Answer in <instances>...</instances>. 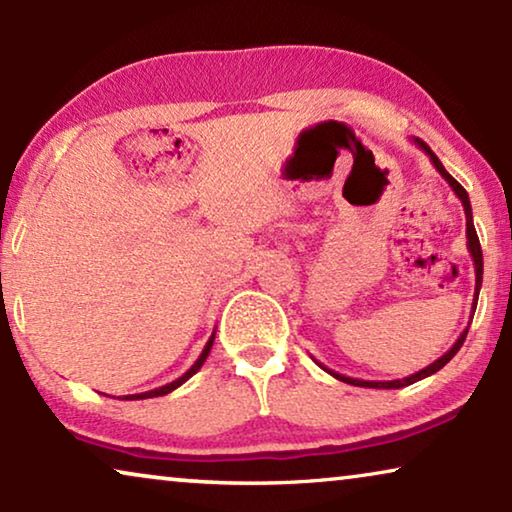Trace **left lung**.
<instances>
[{
	"mask_svg": "<svg viewBox=\"0 0 512 512\" xmlns=\"http://www.w3.org/2000/svg\"><path fill=\"white\" fill-rule=\"evenodd\" d=\"M414 145H417L419 149H424V154H428V159H431V163L435 166V170H438V173L445 177L447 180V185L454 189V194L459 196V201H461V206H463V213H466V245H468V252H470V257H473V264H475V295H473V306H470V320H473V313H475V306H478V297H480V288H482V248H480V238H478V234H475V224H473V208H470V199H468V194H466V189H463L459 182L454 180L452 175L447 173L445 170V166H442V161L438 159V156H435L433 152H431V147L426 145V142H421L419 138H414L412 140ZM468 327H470V323L466 325V330L461 332L459 335V339H456V342L452 344V349H449L445 356H440L438 360H435V363H431L428 367H424V370H419V372H414V374H410V377H403V379H393V381H365V379H353V377H346V374H339V372H335V370H327L325 365H320L318 360L316 363L323 367V370H327L332 374V377L335 379H339V381H344V384H351V386H363V388H403V386H410V384H414V381H419V379H426V377H431V374H435L438 370H442V367H445L449 360H452L454 356H456V351L461 349L463 346V339H466V335H468Z\"/></svg>",
	"mask_w": 512,
	"mask_h": 512,
	"instance_id": "left-lung-1",
	"label": "left lung"
}]
</instances>
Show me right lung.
Returning a JSON list of instances; mask_svg holds the SVG:
<instances>
[{
  "label": "right lung",
  "mask_w": 512,
  "mask_h": 512,
  "mask_svg": "<svg viewBox=\"0 0 512 512\" xmlns=\"http://www.w3.org/2000/svg\"><path fill=\"white\" fill-rule=\"evenodd\" d=\"M213 339H215V332L213 335H210V339L206 342V346H203V351H201V356L196 358V363L189 367V370L182 374V377H177L175 381H170V384H166V386H159V388H154V391H145V393H135V395H124V400H145V398H159V395H166V393H170V391H175L177 386H182L185 384V381L189 379V377H194L196 372L201 370V365L206 363V358H208V353H210V349H213Z\"/></svg>",
  "instance_id": "1"
}]
</instances>
